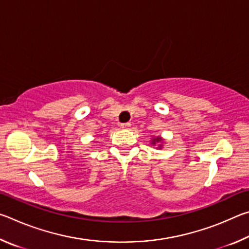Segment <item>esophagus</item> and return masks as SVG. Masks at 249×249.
I'll list each match as a JSON object with an SVG mask.
<instances>
[{
	"instance_id": "obj_1",
	"label": "esophagus",
	"mask_w": 249,
	"mask_h": 249,
	"mask_svg": "<svg viewBox=\"0 0 249 249\" xmlns=\"http://www.w3.org/2000/svg\"><path fill=\"white\" fill-rule=\"evenodd\" d=\"M130 126H132V124H130V123H124V124L121 125V127L124 128V129H129Z\"/></svg>"
}]
</instances>
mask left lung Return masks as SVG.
Listing matches in <instances>:
<instances>
[{
	"label": "left lung",
	"mask_w": 249,
	"mask_h": 249,
	"mask_svg": "<svg viewBox=\"0 0 249 249\" xmlns=\"http://www.w3.org/2000/svg\"><path fill=\"white\" fill-rule=\"evenodd\" d=\"M163 142H165V140H163L161 136H154V137H151V140H150V145L151 146L158 145L157 146L158 149H161L162 148Z\"/></svg>",
	"instance_id": "8db88e82"
}]
</instances>
